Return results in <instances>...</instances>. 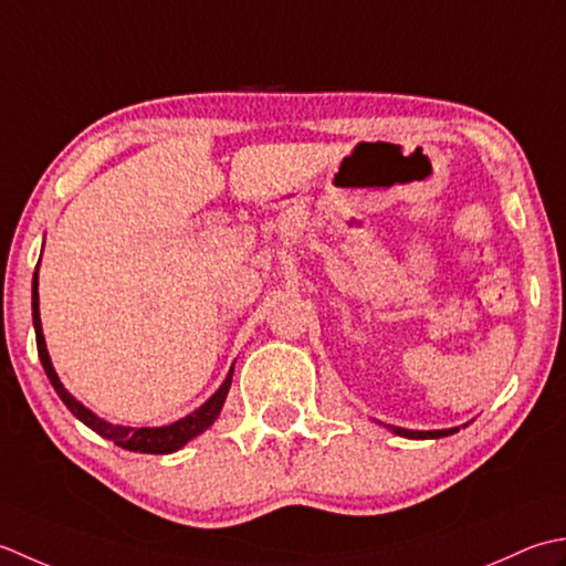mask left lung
Returning <instances> with one entry per match:
<instances>
[{
  "label": "left lung",
  "instance_id": "8db88e82",
  "mask_svg": "<svg viewBox=\"0 0 566 566\" xmlns=\"http://www.w3.org/2000/svg\"><path fill=\"white\" fill-rule=\"evenodd\" d=\"M396 434L400 437H410V440H437V437H447V434H454L459 432V428L452 430H434V432H415V430H402V428H390Z\"/></svg>",
  "mask_w": 566,
  "mask_h": 566
}]
</instances>
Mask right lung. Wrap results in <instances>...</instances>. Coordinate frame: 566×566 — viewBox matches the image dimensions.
Here are the masks:
<instances>
[{
	"label": "right lung",
	"mask_w": 566,
	"mask_h": 566,
	"mask_svg": "<svg viewBox=\"0 0 566 566\" xmlns=\"http://www.w3.org/2000/svg\"><path fill=\"white\" fill-rule=\"evenodd\" d=\"M31 310H33V329H36V347H39V359L43 364V371L49 376L51 386L55 388V394L61 396V400L67 406L80 422H85L90 430H95L99 437L105 440H112L114 444H119L122 449H129V452H142V454H170L180 449L186 442H190L192 437H198L205 432L210 424L217 420L219 410L224 406V398L229 394V386H232V371L224 378V384L219 386L217 394L200 406L195 412L186 415V418L166 424V428H124V424H112L99 420L95 412H90L83 402H77L67 390L63 388L61 378L53 371V364L49 359V349H45L43 342V329H41V317H39V269L33 273V287H31Z\"/></svg>",
	"instance_id": "add662e5"
}]
</instances>
